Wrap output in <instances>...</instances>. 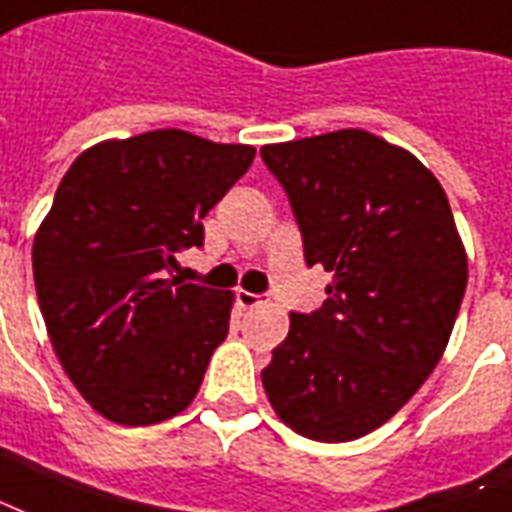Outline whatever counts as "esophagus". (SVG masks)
I'll list each match as a JSON object with an SVG mask.
<instances>
[{"label": "esophagus", "instance_id": "1", "mask_svg": "<svg viewBox=\"0 0 512 512\" xmlns=\"http://www.w3.org/2000/svg\"><path fill=\"white\" fill-rule=\"evenodd\" d=\"M236 298H238V306H241V309H257V306L263 304V298L255 293H249V290H238Z\"/></svg>", "mask_w": 512, "mask_h": 512}]
</instances>
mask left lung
Returning a JSON list of instances; mask_svg holds the SVG:
<instances>
[{"instance_id":"8db88e82","label":"left lung","mask_w":512,"mask_h":512,"mask_svg":"<svg viewBox=\"0 0 512 512\" xmlns=\"http://www.w3.org/2000/svg\"><path fill=\"white\" fill-rule=\"evenodd\" d=\"M260 154L290 195L306 263L333 274L317 312L290 314L263 388L295 434L350 442L388 423L434 372L467 290V249L437 176L372 132Z\"/></svg>"}]
</instances>
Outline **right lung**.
Wrapping results in <instances>:
<instances>
[{
    "label": "right lung",
    "mask_w": 512,
    "mask_h": 512,
    "mask_svg": "<svg viewBox=\"0 0 512 512\" xmlns=\"http://www.w3.org/2000/svg\"><path fill=\"white\" fill-rule=\"evenodd\" d=\"M252 160L246 143L151 130L100 140L64 173L34 233V287L64 374L102 418L151 426L198 396L236 295L170 271Z\"/></svg>",
    "instance_id": "right-lung-1"
}]
</instances>
